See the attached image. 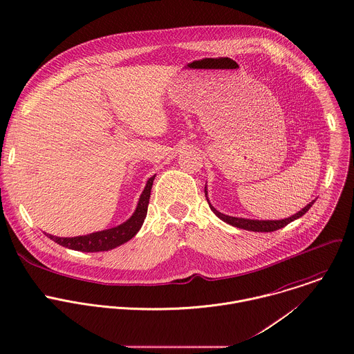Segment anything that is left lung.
<instances>
[{"label":"left lung","instance_id":"8db88e82","mask_svg":"<svg viewBox=\"0 0 354 354\" xmlns=\"http://www.w3.org/2000/svg\"><path fill=\"white\" fill-rule=\"evenodd\" d=\"M205 196H207V201L209 204V208L212 209V212L223 221L236 227V228H242V230H248V231H254V232H271V231H277L279 228H283L284 225H287L288 223L297 220L298 217L304 216L305 213L310 209V207L313 205L315 200L312 203H309L306 207H304L301 211L287 218H282V220H252V218H243V217H232V216H227L224 213L218 212L214 209V207L211 205L209 198H208V192L205 187Z\"/></svg>","mask_w":354,"mask_h":354}]
</instances>
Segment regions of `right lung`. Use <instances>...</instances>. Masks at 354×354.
I'll return each instance as SVG.
<instances>
[{
    "label": "right lung",
    "mask_w": 354,
    "mask_h": 354,
    "mask_svg": "<svg viewBox=\"0 0 354 354\" xmlns=\"http://www.w3.org/2000/svg\"><path fill=\"white\" fill-rule=\"evenodd\" d=\"M154 178H156V175L149 178V180L142 192L136 212L133 213V216L123 224L109 228V230L97 231L93 234L72 236V238H60V236H55L50 234H48V236L64 248H68L72 250H79V252H91V253L111 250V249H115V248L126 243L140 231V228L143 224V220L147 213L150 190H151Z\"/></svg>",
    "instance_id": "1"
}]
</instances>
